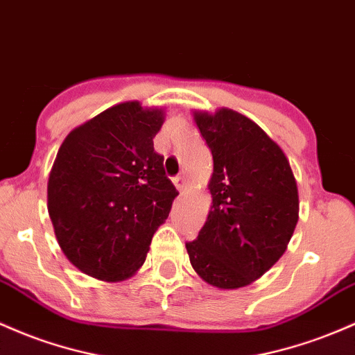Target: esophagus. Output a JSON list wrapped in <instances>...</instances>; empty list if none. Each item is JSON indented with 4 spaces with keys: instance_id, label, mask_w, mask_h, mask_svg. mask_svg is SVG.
Here are the masks:
<instances>
[{
    "instance_id": "1",
    "label": "esophagus",
    "mask_w": 355,
    "mask_h": 355,
    "mask_svg": "<svg viewBox=\"0 0 355 355\" xmlns=\"http://www.w3.org/2000/svg\"><path fill=\"white\" fill-rule=\"evenodd\" d=\"M173 184L182 192V190L187 189V178L184 177V175H178V177L173 178Z\"/></svg>"
}]
</instances>
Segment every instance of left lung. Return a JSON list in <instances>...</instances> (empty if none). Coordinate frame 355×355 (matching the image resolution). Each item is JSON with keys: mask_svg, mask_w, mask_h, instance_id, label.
I'll return each instance as SVG.
<instances>
[{"mask_svg": "<svg viewBox=\"0 0 355 355\" xmlns=\"http://www.w3.org/2000/svg\"><path fill=\"white\" fill-rule=\"evenodd\" d=\"M193 118L212 151V210L187 252L204 282L234 290L285 252L298 222L297 182L282 148L246 116L219 109Z\"/></svg>", "mask_w": 355, "mask_h": 355, "instance_id": "8db88e82", "label": "left lung"}]
</instances>
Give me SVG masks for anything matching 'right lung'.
<instances>
[{
  "label": "right lung",
  "instance_id": "add662e5",
  "mask_svg": "<svg viewBox=\"0 0 355 355\" xmlns=\"http://www.w3.org/2000/svg\"><path fill=\"white\" fill-rule=\"evenodd\" d=\"M162 124V109L123 103L76 128L58 150L50 219L67 259L92 278H130L178 196L153 148Z\"/></svg>",
  "mask_w": 355,
  "mask_h": 355
}]
</instances>
